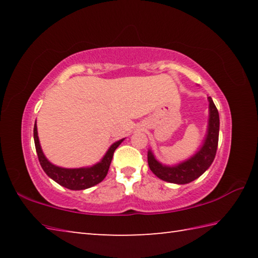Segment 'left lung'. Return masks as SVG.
Returning <instances> with one entry per match:
<instances>
[{
    "label": "left lung",
    "mask_w": 258,
    "mask_h": 258,
    "mask_svg": "<svg viewBox=\"0 0 258 258\" xmlns=\"http://www.w3.org/2000/svg\"><path fill=\"white\" fill-rule=\"evenodd\" d=\"M209 101V123L206 140L202 149L190 159L177 166H164L155 159L152 152H148V164L151 172L158 176L160 180L176 183V184H186L195 181L200 175L207 171L215 158L217 145H218V132H220V116L215 104L211 97Z\"/></svg>",
    "instance_id": "8db88e82"
}]
</instances>
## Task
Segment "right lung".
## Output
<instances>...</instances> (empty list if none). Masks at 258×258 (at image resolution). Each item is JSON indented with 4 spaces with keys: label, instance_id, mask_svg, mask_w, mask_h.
Wrapping results in <instances>:
<instances>
[{
    "label": "right lung",
    "instance_id": "1",
    "mask_svg": "<svg viewBox=\"0 0 258 258\" xmlns=\"http://www.w3.org/2000/svg\"><path fill=\"white\" fill-rule=\"evenodd\" d=\"M34 142L35 148H36L38 160H40L43 171L46 173L47 176H50L58 184L67 187L69 190H84L87 189V187L98 184V183L101 182L106 177L109 171V166H110L111 163L113 152L117 149V147L123 142V140H119V141L113 143L109 148L107 154L104 155L100 163L92 166V167L86 168H62L51 164L45 158V156L41 149L40 141H38L37 137L36 123L34 125Z\"/></svg>",
    "mask_w": 258,
    "mask_h": 258
}]
</instances>
